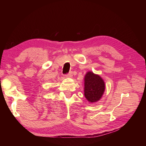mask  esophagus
Wrapping results in <instances>:
<instances>
[{
	"instance_id": "1",
	"label": "esophagus",
	"mask_w": 146,
	"mask_h": 146,
	"mask_svg": "<svg viewBox=\"0 0 146 146\" xmlns=\"http://www.w3.org/2000/svg\"><path fill=\"white\" fill-rule=\"evenodd\" d=\"M66 76L67 77H68V78H72L73 73H72V72H70L69 73H68Z\"/></svg>"
}]
</instances>
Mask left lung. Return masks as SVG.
<instances>
[{"label": "left lung", "mask_w": 146, "mask_h": 146, "mask_svg": "<svg viewBox=\"0 0 146 146\" xmlns=\"http://www.w3.org/2000/svg\"><path fill=\"white\" fill-rule=\"evenodd\" d=\"M84 81V95L87 100L90 103L100 100L105 88L103 79L92 71H88L85 76Z\"/></svg>", "instance_id": "obj_1"}]
</instances>
